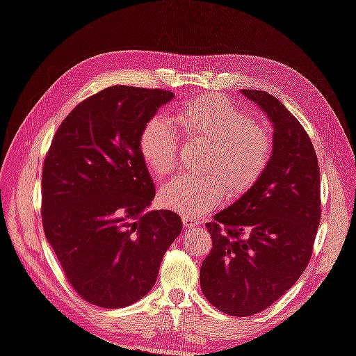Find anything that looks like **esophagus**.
<instances>
[{
	"label": "esophagus",
	"instance_id": "1",
	"mask_svg": "<svg viewBox=\"0 0 356 356\" xmlns=\"http://www.w3.org/2000/svg\"><path fill=\"white\" fill-rule=\"evenodd\" d=\"M182 223H184V228H187V229H190V228H195V227H198V220L196 218H193V217H188V216H185V217H182Z\"/></svg>",
	"mask_w": 356,
	"mask_h": 356
}]
</instances>
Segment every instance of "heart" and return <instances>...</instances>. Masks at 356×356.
Segmentation results:
<instances>
[{
  "instance_id": "obj_1",
  "label": "heart",
  "mask_w": 356,
  "mask_h": 356,
  "mask_svg": "<svg viewBox=\"0 0 356 356\" xmlns=\"http://www.w3.org/2000/svg\"><path fill=\"white\" fill-rule=\"evenodd\" d=\"M174 122L188 139L209 144L204 174H184L163 185L160 202L182 216L200 217L228 193L250 191L273 158V138L241 107L218 95L188 101L174 112ZM139 152L155 176H169L179 165V136L165 118L155 117L139 134Z\"/></svg>"
}]
</instances>
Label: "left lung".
<instances>
[{"label": "left lung", "instance_id": "left-lung-1", "mask_svg": "<svg viewBox=\"0 0 356 356\" xmlns=\"http://www.w3.org/2000/svg\"><path fill=\"white\" fill-rule=\"evenodd\" d=\"M241 93L273 122V158L255 187L206 225L212 249L200 282L213 307L250 317L307 268L321 216L320 168L306 129L277 98L261 90Z\"/></svg>", "mask_w": 356, "mask_h": 356}]
</instances>
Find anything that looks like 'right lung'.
Returning <instances> with one entry per match:
<instances>
[{
    "instance_id": "obj_1",
    "label": "right lung",
    "mask_w": 356,
    "mask_h": 356,
    "mask_svg": "<svg viewBox=\"0 0 356 356\" xmlns=\"http://www.w3.org/2000/svg\"><path fill=\"white\" fill-rule=\"evenodd\" d=\"M174 98L160 88L112 86L61 122L42 168V227L82 300L106 309L152 290L169 245L182 233L171 211H147L155 185L139 134Z\"/></svg>"
}]
</instances>
